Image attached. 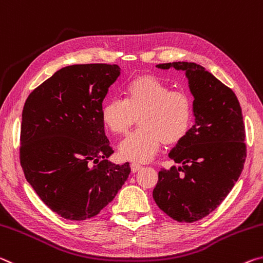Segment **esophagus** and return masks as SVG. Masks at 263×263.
I'll use <instances>...</instances> for the list:
<instances>
[{
    "label": "esophagus",
    "mask_w": 263,
    "mask_h": 263,
    "mask_svg": "<svg viewBox=\"0 0 263 263\" xmlns=\"http://www.w3.org/2000/svg\"><path fill=\"white\" fill-rule=\"evenodd\" d=\"M130 167H132V171L133 172H137V171L142 169V165L139 164V163H132Z\"/></svg>",
    "instance_id": "esophagus-1"
}]
</instances>
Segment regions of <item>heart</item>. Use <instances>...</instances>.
<instances>
[{
	"mask_svg": "<svg viewBox=\"0 0 263 263\" xmlns=\"http://www.w3.org/2000/svg\"><path fill=\"white\" fill-rule=\"evenodd\" d=\"M126 98L103 102L101 120L111 133L127 134L139 116L140 128L121 142L123 160L148 162L161 145H172L186 135L192 122V99L186 92L171 89L157 77L144 74L128 81Z\"/></svg>",
	"mask_w": 263,
	"mask_h": 263,
	"instance_id": "heart-1",
	"label": "heart"
}]
</instances>
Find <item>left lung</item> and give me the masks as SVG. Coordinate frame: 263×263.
<instances>
[{
  "label": "left lung",
  "instance_id": "1",
  "mask_svg": "<svg viewBox=\"0 0 263 263\" xmlns=\"http://www.w3.org/2000/svg\"><path fill=\"white\" fill-rule=\"evenodd\" d=\"M185 71L193 98L195 124L169 153L179 166L161 169L155 203L180 222H193L216 210L239 179L246 160L245 124L238 98L196 63L158 64Z\"/></svg>",
  "mask_w": 263,
  "mask_h": 263
}]
</instances>
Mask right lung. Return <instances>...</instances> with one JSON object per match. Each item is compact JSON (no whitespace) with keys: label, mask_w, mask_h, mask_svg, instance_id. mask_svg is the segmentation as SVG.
Here are the masks:
<instances>
[{"label":"right lung","mask_w":263,"mask_h":263,"mask_svg":"<svg viewBox=\"0 0 263 263\" xmlns=\"http://www.w3.org/2000/svg\"><path fill=\"white\" fill-rule=\"evenodd\" d=\"M118 65L60 68L30 93L21 124L24 176L44 204L68 220H86L114 199L130 166L114 164L101 120Z\"/></svg>","instance_id":"1"}]
</instances>
